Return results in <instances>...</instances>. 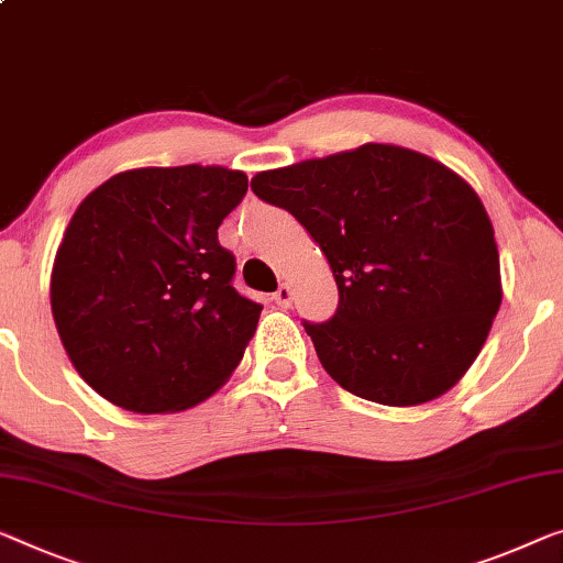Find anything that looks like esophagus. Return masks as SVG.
<instances>
[{"label":"esophagus","mask_w":563,"mask_h":563,"mask_svg":"<svg viewBox=\"0 0 563 563\" xmlns=\"http://www.w3.org/2000/svg\"><path fill=\"white\" fill-rule=\"evenodd\" d=\"M273 300L275 303H278L280 308H290V303H292V288L288 283H283L278 290H275V296H273Z\"/></svg>","instance_id":"esophagus-1"}]
</instances>
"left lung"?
Listing matches in <instances>:
<instances>
[{
  "instance_id": "obj_1",
  "label": "left lung",
  "mask_w": 563,
  "mask_h": 563,
  "mask_svg": "<svg viewBox=\"0 0 563 563\" xmlns=\"http://www.w3.org/2000/svg\"><path fill=\"white\" fill-rule=\"evenodd\" d=\"M250 187L329 257L339 308L303 329L343 389L412 407L455 387L503 298L490 217L467 181L417 151L366 144Z\"/></svg>"
}]
</instances>
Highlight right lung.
<instances>
[{"mask_svg":"<svg viewBox=\"0 0 563 563\" xmlns=\"http://www.w3.org/2000/svg\"><path fill=\"white\" fill-rule=\"evenodd\" d=\"M247 195L222 166L115 174L80 201L49 303L78 374L139 415L179 412L238 368L263 306L234 290L217 228Z\"/></svg>","mask_w":563,"mask_h":563,"instance_id":"1","label":"right lung"}]
</instances>
